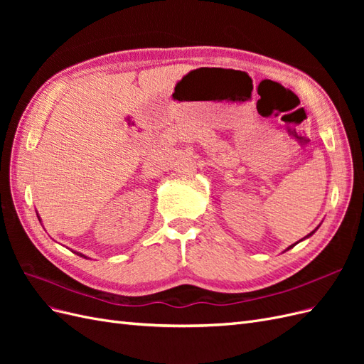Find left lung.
<instances>
[{"instance_id": "obj_1", "label": "left lung", "mask_w": 364, "mask_h": 364, "mask_svg": "<svg viewBox=\"0 0 364 364\" xmlns=\"http://www.w3.org/2000/svg\"><path fill=\"white\" fill-rule=\"evenodd\" d=\"M316 229H317V228H316ZM316 229H314V230H313V232H310V234H308V235H306V237H311V235H313V234H314V232H316ZM306 237H304V238H306ZM293 246H294V245H293ZM293 246H290V247H289V249H291V247H293Z\"/></svg>"}]
</instances>
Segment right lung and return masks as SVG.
Wrapping results in <instances>:
<instances>
[{
    "mask_svg": "<svg viewBox=\"0 0 364 364\" xmlns=\"http://www.w3.org/2000/svg\"><path fill=\"white\" fill-rule=\"evenodd\" d=\"M38 218H39V217H38ZM39 222H41V218H39ZM74 253H75V252H74ZM77 255H80V257H83V258H86V257H85V255H82V253H79V252H77Z\"/></svg>",
    "mask_w": 364,
    "mask_h": 364,
    "instance_id": "add662e5",
    "label": "right lung"
}]
</instances>
